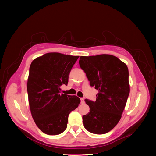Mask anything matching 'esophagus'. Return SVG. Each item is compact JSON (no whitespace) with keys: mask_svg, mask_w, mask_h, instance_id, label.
I'll return each instance as SVG.
<instances>
[{"mask_svg":"<svg viewBox=\"0 0 156 156\" xmlns=\"http://www.w3.org/2000/svg\"><path fill=\"white\" fill-rule=\"evenodd\" d=\"M80 100H81V104H84L85 103V101H84L83 98H81Z\"/></svg>","mask_w":156,"mask_h":156,"instance_id":"1","label":"esophagus"}]
</instances>
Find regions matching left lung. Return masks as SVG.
Instances as JSON below:
<instances>
[{"label":"left lung","instance_id":"1","mask_svg":"<svg viewBox=\"0 0 156 156\" xmlns=\"http://www.w3.org/2000/svg\"><path fill=\"white\" fill-rule=\"evenodd\" d=\"M79 64L99 91L95 102L85 100L90 112L83 116L84 127L95 134L108 133L119 121L129 94L127 66L109 54L80 56Z\"/></svg>","mask_w":156,"mask_h":156}]
</instances>
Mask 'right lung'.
<instances>
[{
  "label": "right lung",
  "instance_id": "right-lung-1",
  "mask_svg": "<svg viewBox=\"0 0 156 156\" xmlns=\"http://www.w3.org/2000/svg\"><path fill=\"white\" fill-rule=\"evenodd\" d=\"M79 56L47 53L31 63L27 82L28 101L35 124L47 135H56L67 128L69 113L78 108L80 98L61 94Z\"/></svg>",
  "mask_w": 156,
  "mask_h": 156
}]
</instances>
